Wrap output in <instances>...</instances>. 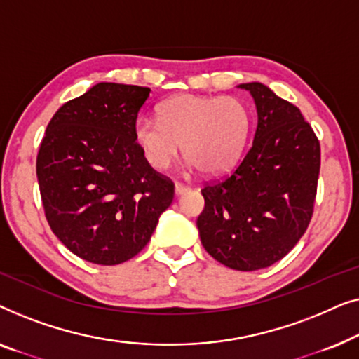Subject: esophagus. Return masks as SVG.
<instances>
[{
	"mask_svg": "<svg viewBox=\"0 0 359 359\" xmlns=\"http://www.w3.org/2000/svg\"><path fill=\"white\" fill-rule=\"evenodd\" d=\"M186 191H189L188 186H184V184H181V183H175V194H176V196L184 194Z\"/></svg>",
	"mask_w": 359,
	"mask_h": 359,
	"instance_id": "esophagus-1",
	"label": "esophagus"
}]
</instances>
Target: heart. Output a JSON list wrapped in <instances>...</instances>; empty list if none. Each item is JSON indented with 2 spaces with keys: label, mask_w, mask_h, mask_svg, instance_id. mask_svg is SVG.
Returning a JSON list of instances; mask_svg holds the SVG:
<instances>
[{
  "label": "heart",
  "mask_w": 359,
  "mask_h": 359,
  "mask_svg": "<svg viewBox=\"0 0 359 359\" xmlns=\"http://www.w3.org/2000/svg\"><path fill=\"white\" fill-rule=\"evenodd\" d=\"M250 124L247 106L237 97L178 95L158 106V121L135 122L134 140L154 170L170 168L181 144L189 168L217 175L237 161Z\"/></svg>",
  "instance_id": "heart-1"
}]
</instances>
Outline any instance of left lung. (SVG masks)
I'll use <instances>...</instances> for the list:
<instances>
[{
	"label": "left lung",
	"instance_id": "8db88e82",
	"mask_svg": "<svg viewBox=\"0 0 359 359\" xmlns=\"http://www.w3.org/2000/svg\"><path fill=\"white\" fill-rule=\"evenodd\" d=\"M257 107V130L232 173L205 184L198 217L210 257L238 271H257L286 257L311 222L320 171V144L301 111L263 83H242Z\"/></svg>",
	"mask_w": 359,
	"mask_h": 359
}]
</instances>
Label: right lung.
I'll return each mask as SVG.
<instances>
[{"mask_svg":"<svg viewBox=\"0 0 359 359\" xmlns=\"http://www.w3.org/2000/svg\"><path fill=\"white\" fill-rule=\"evenodd\" d=\"M150 88L97 83L48 122L37 181L57 238L86 262L124 263L149 243L175 186L151 168L134 140Z\"/></svg>","mask_w":359,"mask_h":359,"instance_id":"right-lung-1","label":"right lung"}]
</instances>
